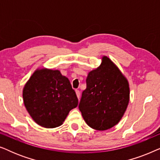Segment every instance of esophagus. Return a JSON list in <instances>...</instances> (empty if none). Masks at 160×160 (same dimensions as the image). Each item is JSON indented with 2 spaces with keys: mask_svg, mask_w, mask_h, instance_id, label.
Masks as SVG:
<instances>
[{
  "mask_svg": "<svg viewBox=\"0 0 160 160\" xmlns=\"http://www.w3.org/2000/svg\"><path fill=\"white\" fill-rule=\"evenodd\" d=\"M76 95H77L78 99L79 100V98H80V92H79V90H77V89H76Z\"/></svg>",
  "mask_w": 160,
  "mask_h": 160,
  "instance_id": "obj_1",
  "label": "esophagus"
}]
</instances>
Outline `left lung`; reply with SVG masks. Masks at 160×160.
<instances>
[{"label": "left lung", "mask_w": 160, "mask_h": 160, "mask_svg": "<svg viewBox=\"0 0 160 160\" xmlns=\"http://www.w3.org/2000/svg\"><path fill=\"white\" fill-rule=\"evenodd\" d=\"M78 108L86 123L97 130H108L119 123L130 100L127 78L108 57L88 73Z\"/></svg>", "instance_id": "1"}]
</instances>
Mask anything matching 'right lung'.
I'll list each match as a JSON object with an SVG mask.
<instances>
[{
	"mask_svg": "<svg viewBox=\"0 0 160 160\" xmlns=\"http://www.w3.org/2000/svg\"><path fill=\"white\" fill-rule=\"evenodd\" d=\"M22 97L32 119L46 128L60 126L78 103L68 78L58 70L37 69L24 87Z\"/></svg>",
	"mask_w": 160,
	"mask_h": 160,
	"instance_id": "obj_1",
	"label": "right lung"
}]
</instances>
